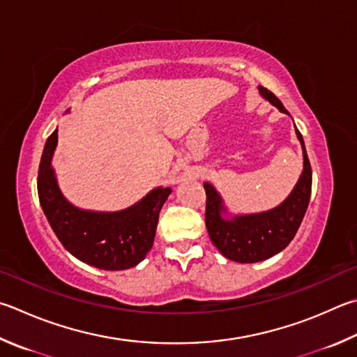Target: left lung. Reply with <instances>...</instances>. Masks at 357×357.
I'll list each match as a JSON object with an SVG mask.
<instances>
[{
    "instance_id": "1",
    "label": "left lung",
    "mask_w": 357,
    "mask_h": 357,
    "mask_svg": "<svg viewBox=\"0 0 357 357\" xmlns=\"http://www.w3.org/2000/svg\"><path fill=\"white\" fill-rule=\"evenodd\" d=\"M259 92L281 112L289 114L282 102L270 90L261 86ZM296 137L303 146L304 170L290 197L275 209L226 220L222 217V212H225L222 198L209 183H204L206 228L212 243L225 257L242 264L264 261L282 251L295 237L306 213L310 190H312V170L298 129Z\"/></svg>"
}]
</instances>
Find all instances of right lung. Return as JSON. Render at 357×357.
Returning <instances> with one entry per match:
<instances>
[{"mask_svg":"<svg viewBox=\"0 0 357 357\" xmlns=\"http://www.w3.org/2000/svg\"><path fill=\"white\" fill-rule=\"evenodd\" d=\"M56 145L57 129L45 144L37 178L38 199L54 234L71 255L96 268L135 267L151 250L159 212L170 195V187L154 189L139 203L120 212L77 209L57 187L51 168Z\"/></svg>","mask_w":357,"mask_h":357,"instance_id":"add662e5","label":"right lung"}]
</instances>
